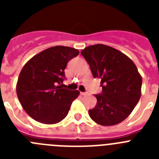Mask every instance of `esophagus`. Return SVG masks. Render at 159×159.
<instances>
[{
    "label": "esophagus",
    "instance_id": "obj_1",
    "mask_svg": "<svg viewBox=\"0 0 159 159\" xmlns=\"http://www.w3.org/2000/svg\"><path fill=\"white\" fill-rule=\"evenodd\" d=\"M81 95H88V92H80Z\"/></svg>",
    "mask_w": 159,
    "mask_h": 159
}]
</instances>
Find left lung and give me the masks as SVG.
Listing matches in <instances>:
<instances>
[{"label": "left lung", "mask_w": 159, "mask_h": 159, "mask_svg": "<svg viewBox=\"0 0 159 159\" xmlns=\"http://www.w3.org/2000/svg\"><path fill=\"white\" fill-rule=\"evenodd\" d=\"M81 55L95 78L101 80L102 93L89 110L91 119L102 126H113L127 119L141 97L142 76L127 56L104 44L85 48Z\"/></svg>", "instance_id": "obj_1"}]
</instances>
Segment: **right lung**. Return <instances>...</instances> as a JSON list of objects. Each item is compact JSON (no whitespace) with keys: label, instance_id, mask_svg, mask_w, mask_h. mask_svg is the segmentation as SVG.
Here are the masks:
<instances>
[{"label":"right lung","instance_id":"right-lung-1","mask_svg":"<svg viewBox=\"0 0 159 159\" xmlns=\"http://www.w3.org/2000/svg\"><path fill=\"white\" fill-rule=\"evenodd\" d=\"M80 52L65 46L49 48L31 58L20 72L16 94L30 117L44 124L60 123L68 114L78 90L62 88L67 62Z\"/></svg>","mask_w":159,"mask_h":159}]
</instances>
